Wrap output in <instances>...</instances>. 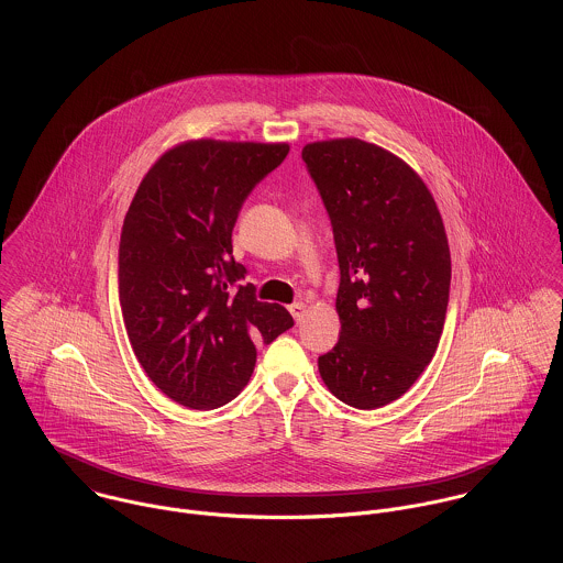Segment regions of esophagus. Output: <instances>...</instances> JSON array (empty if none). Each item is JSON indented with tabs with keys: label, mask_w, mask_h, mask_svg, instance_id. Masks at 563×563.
<instances>
[{
	"label": "esophagus",
	"mask_w": 563,
	"mask_h": 563,
	"mask_svg": "<svg viewBox=\"0 0 563 563\" xmlns=\"http://www.w3.org/2000/svg\"><path fill=\"white\" fill-rule=\"evenodd\" d=\"M288 310H290V314H292V319L299 322L303 319V314H306V303H301V301H297V303H292V306H288Z\"/></svg>",
	"instance_id": "obj_1"
}]
</instances>
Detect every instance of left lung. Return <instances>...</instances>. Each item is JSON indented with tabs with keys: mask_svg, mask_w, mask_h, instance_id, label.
<instances>
[{
	"mask_svg": "<svg viewBox=\"0 0 563 563\" xmlns=\"http://www.w3.org/2000/svg\"><path fill=\"white\" fill-rule=\"evenodd\" d=\"M301 158L340 266V338L319 373L335 399L377 409L405 395L438 349L451 288L444 223L418 173L373 143H310Z\"/></svg>",
	"mask_w": 563,
	"mask_h": 563,
	"instance_id": "8db88e82",
	"label": "left lung"
}]
</instances>
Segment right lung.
Instances as JSON below:
<instances>
[{
    "instance_id": "1",
    "label": "right lung",
    "mask_w": 563,
    "mask_h": 563,
    "mask_svg": "<svg viewBox=\"0 0 563 563\" xmlns=\"http://www.w3.org/2000/svg\"><path fill=\"white\" fill-rule=\"evenodd\" d=\"M286 143L188 141L143 177L119 242V301L130 344L162 393L190 409L236 399L255 342L295 321L241 279L232 232L249 192L288 156Z\"/></svg>"
}]
</instances>
